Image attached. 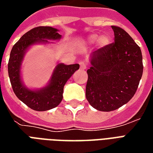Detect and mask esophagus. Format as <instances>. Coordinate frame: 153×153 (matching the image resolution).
I'll list each match as a JSON object with an SVG mask.
<instances>
[{"instance_id":"esophagus-1","label":"esophagus","mask_w":153,"mask_h":153,"mask_svg":"<svg viewBox=\"0 0 153 153\" xmlns=\"http://www.w3.org/2000/svg\"><path fill=\"white\" fill-rule=\"evenodd\" d=\"M80 65V68L82 69V70H85L87 68V64L85 62H83V61H81L79 63Z\"/></svg>"}]
</instances>
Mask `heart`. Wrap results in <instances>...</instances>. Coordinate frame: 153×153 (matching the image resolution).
Segmentation results:
<instances>
[{
    "label": "heart",
    "mask_w": 153,
    "mask_h": 153,
    "mask_svg": "<svg viewBox=\"0 0 153 153\" xmlns=\"http://www.w3.org/2000/svg\"><path fill=\"white\" fill-rule=\"evenodd\" d=\"M100 40L101 43L103 44V45H106V44H108L110 42V38L109 37L107 36H103L102 38H100V37L98 35L96 34H93L88 37V42H91V43H94V42H97Z\"/></svg>",
    "instance_id": "b5f03b06"
}]
</instances>
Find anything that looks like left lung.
I'll list each match as a JSON object with an SVG mask.
<instances>
[{
    "instance_id": "obj_1",
    "label": "left lung",
    "mask_w": 153,
    "mask_h": 153,
    "mask_svg": "<svg viewBox=\"0 0 153 153\" xmlns=\"http://www.w3.org/2000/svg\"><path fill=\"white\" fill-rule=\"evenodd\" d=\"M111 28L115 42L93 51L87 70L86 98L101 111H111L128 102L143 70L140 47L123 28Z\"/></svg>"
}]
</instances>
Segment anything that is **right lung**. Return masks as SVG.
<instances>
[{"mask_svg": "<svg viewBox=\"0 0 153 153\" xmlns=\"http://www.w3.org/2000/svg\"><path fill=\"white\" fill-rule=\"evenodd\" d=\"M61 35L58 29L48 26H39L27 32L13 46L8 63V73L14 93L19 99L31 109L38 111H48L57 106L63 98L64 86L77 70L79 64H58L47 86L38 90L28 89L23 84L20 67L28 47L37 43H49L48 40H59Z\"/></svg>", "mask_w": 153, "mask_h": 153, "instance_id": "1", "label": "right lung"}]
</instances>
